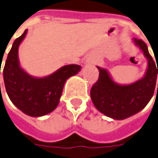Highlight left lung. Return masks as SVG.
I'll return each mask as SVG.
<instances>
[{"label": "left lung", "instance_id": "obj_1", "mask_svg": "<svg viewBox=\"0 0 158 158\" xmlns=\"http://www.w3.org/2000/svg\"><path fill=\"white\" fill-rule=\"evenodd\" d=\"M132 42L147 59L143 77L131 84L122 85L115 82L106 68L97 66L98 79L91 89V98L96 109L113 119H125L137 114L147 106L155 91L158 65L156 69L145 43L136 38Z\"/></svg>", "mask_w": 158, "mask_h": 158}]
</instances>
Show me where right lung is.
Instances as JSON below:
<instances>
[{"label":"right lung","mask_w":158,"mask_h":158,"mask_svg":"<svg viewBox=\"0 0 158 158\" xmlns=\"http://www.w3.org/2000/svg\"><path fill=\"white\" fill-rule=\"evenodd\" d=\"M27 33V29L13 43L3 69V79L12 103L23 113L39 118L56 109L65 81L77 74L81 65H64L52 74L40 78L28 74L20 66L18 56L19 47Z\"/></svg>","instance_id":"obj_1"}]
</instances>
